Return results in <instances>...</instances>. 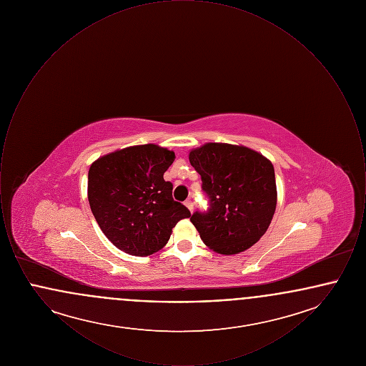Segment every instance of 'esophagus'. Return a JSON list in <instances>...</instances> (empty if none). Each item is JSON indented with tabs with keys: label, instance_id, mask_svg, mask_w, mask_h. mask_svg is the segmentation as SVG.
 <instances>
[{
	"label": "esophagus",
	"instance_id": "1",
	"mask_svg": "<svg viewBox=\"0 0 366 366\" xmlns=\"http://www.w3.org/2000/svg\"><path fill=\"white\" fill-rule=\"evenodd\" d=\"M185 206H187V207H188V209H189V211H193V203H192V200H189V199H188V200H187V202H185Z\"/></svg>",
	"mask_w": 366,
	"mask_h": 366
}]
</instances>
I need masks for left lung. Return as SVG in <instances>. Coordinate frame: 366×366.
<instances>
[{"label": "left lung", "mask_w": 366, "mask_h": 366, "mask_svg": "<svg viewBox=\"0 0 366 366\" xmlns=\"http://www.w3.org/2000/svg\"><path fill=\"white\" fill-rule=\"evenodd\" d=\"M189 162L209 199L206 212L191 217L203 243L224 255L248 249L264 234L276 211L272 162L254 149L224 142L192 149Z\"/></svg>", "instance_id": "1"}]
</instances>
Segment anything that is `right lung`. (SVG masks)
<instances>
[{
	"mask_svg": "<svg viewBox=\"0 0 366 366\" xmlns=\"http://www.w3.org/2000/svg\"><path fill=\"white\" fill-rule=\"evenodd\" d=\"M173 151L155 144L127 147L92 163L87 199L107 239L129 255L148 257L162 249L189 209L173 199L163 174Z\"/></svg>",
	"mask_w": 366,
	"mask_h": 366,
	"instance_id": "obj_1",
	"label": "right lung"
}]
</instances>
